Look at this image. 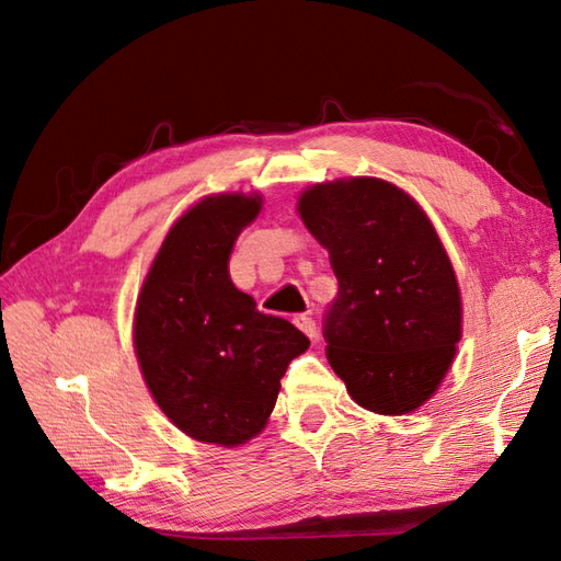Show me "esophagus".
Returning a JSON list of instances; mask_svg holds the SVG:
<instances>
[{
  "label": "esophagus",
  "mask_w": 561,
  "mask_h": 561,
  "mask_svg": "<svg viewBox=\"0 0 561 561\" xmlns=\"http://www.w3.org/2000/svg\"><path fill=\"white\" fill-rule=\"evenodd\" d=\"M295 322H297V328L307 334L309 339H316V320L311 318V313H304V316H297L295 318Z\"/></svg>",
  "instance_id": "esophagus-1"
}]
</instances>
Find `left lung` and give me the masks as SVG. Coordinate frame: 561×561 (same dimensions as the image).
I'll return each instance as SVG.
<instances>
[{
    "label": "left lung",
    "instance_id": "1",
    "mask_svg": "<svg viewBox=\"0 0 561 561\" xmlns=\"http://www.w3.org/2000/svg\"><path fill=\"white\" fill-rule=\"evenodd\" d=\"M297 213L339 280L325 325L336 377L369 412H416L463 334L461 290L431 217L398 184L369 175L307 186Z\"/></svg>",
    "mask_w": 561,
    "mask_h": 561
}]
</instances>
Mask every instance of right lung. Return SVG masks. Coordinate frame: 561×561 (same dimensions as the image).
<instances>
[{"instance_id": "obj_1", "label": "right lung", "mask_w": 561, "mask_h": 561, "mask_svg": "<svg viewBox=\"0 0 561 561\" xmlns=\"http://www.w3.org/2000/svg\"><path fill=\"white\" fill-rule=\"evenodd\" d=\"M260 192L210 194L186 208L149 264L133 348L159 410L198 443L241 447L268 423L280 377L309 339L260 313L229 278V254L262 210Z\"/></svg>"}]
</instances>
